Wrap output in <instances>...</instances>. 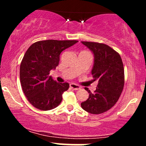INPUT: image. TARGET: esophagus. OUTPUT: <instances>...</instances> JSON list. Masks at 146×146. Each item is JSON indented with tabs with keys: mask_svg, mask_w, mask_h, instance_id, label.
I'll return each mask as SVG.
<instances>
[{
	"mask_svg": "<svg viewBox=\"0 0 146 146\" xmlns=\"http://www.w3.org/2000/svg\"><path fill=\"white\" fill-rule=\"evenodd\" d=\"M70 88H71V89L74 90H78L80 89V87L79 86V85H76V84H74V83H70Z\"/></svg>",
	"mask_w": 146,
	"mask_h": 146,
	"instance_id": "esophagus-1",
	"label": "esophagus"
}]
</instances>
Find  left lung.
I'll return each instance as SVG.
<instances>
[{"label": "left lung", "mask_w": 146, "mask_h": 146, "mask_svg": "<svg viewBox=\"0 0 146 146\" xmlns=\"http://www.w3.org/2000/svg\"><path fill=\"white\" fill-rule=\"evenodd\" d=\"M94 54L91 73L98 81L94 93L85 88L89 98L81 103L85 111L99 114L108 111L118 101L124 86V69L119 53L108 45L98 42H81Z\"/></svg>", "instance_id": "obj_1"}]
</instances>
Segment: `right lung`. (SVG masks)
Here are the masks:
<instances>
[{"label": "right lung", "instance_id": "obj_1", "mask_svg": "<svg viewBox=\"0 0 146 146\" xmlns=\"http://www.w3.org/2000/svg\"><path fill=\"white\" fill-rule=\"evenodd\" d=\"M77 40L39 41L32 44L25 54L20 68V78L23 92L31 104L43 111L56 108L62 101L68 82H57L49 76L56 69L60 54Z\"/></svg>", "mask_w": 146, "mask_h": 146}]
</instances>
